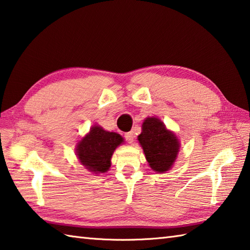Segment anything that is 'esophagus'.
I'll return each instance as SVG.
<instances>
[{
  "label": "esophagus",
  "instance_id": "34e87169",
  "mask_svg": "<svg viewBox=\"0 0 250 250\" xmlns=\"http://www.w3.org/2000/svg\"><path fill=\"white\" fill-rule=\"evenodd\" d=\"M125 140H126V142H128V143H132V142H133V140H134V134H133V132H128V133H125Z\"/></svg>",
  "mask_w": 250,
  "mask_h": 250
}]
</instances>
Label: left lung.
I'll return each mask as SVG.
<instances>
[{"mask_svg": "<svg viewBox=\"0 0 250 250\" xmlns=\"http://www.w3.org/2000/svg\"><path fill=\"white\" fill-rule=\"evenodd\" d=\"M138 140L149 167L155 172L164 173L172 167L179 153L180 142L160 119L156 117L146 118Z\"/></svg>", "mask_w": 250, "mask_h": 250, "instance_id": "8db88e82", "label": "left lung"}]
</instances>
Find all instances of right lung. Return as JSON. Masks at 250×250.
<instances>
[{"instance_id": "right-lung-1", "label": "right lung", "mask_w": 250, "mask_h": 250, "mask_svg": "<svg viewBox=\"0 0 250 250\" xmlns=\"http://www.w3.org/2000/svg\"><path fill=\"white\" fill-rule=\"evenodd\" d=\"M122 143L124 138L120 134L93 125L89 133L78 143L76 154L85 169L95 174L104 173L110 168L114 150Z\"/></svg>"}]
</instances>
